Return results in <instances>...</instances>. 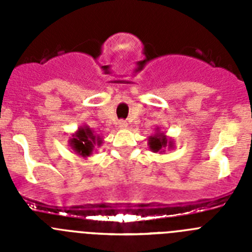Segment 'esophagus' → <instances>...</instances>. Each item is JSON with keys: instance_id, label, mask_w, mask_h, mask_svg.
<instances>
[{"instance_id": "esophagus-1", "label": "esophagus", "mask_w": 252, "mask_h": 252, "mask_svg": "<svg viewBox=\"0 0 252 252\" xmlns=\"http://www.w3.org/2000/svg\"><path fill=\"white\" fill-rule=\"evenodd\" d=\"M117 125H119V127H120V128H126V127H127V126H128L127 122L124 121V120H121V121H119V124H117Z\"/></svg>"}]
</instances>
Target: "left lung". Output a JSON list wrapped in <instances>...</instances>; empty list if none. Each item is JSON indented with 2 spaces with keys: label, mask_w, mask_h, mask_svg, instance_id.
Masks as SVG:
<instances>
[{
  "label": "left lung",
  "mask_w": 252,
  "mask_h": 252,
  "mask_svg": "<svg viewBox=\"0 0 252 252\" xmlns=\"http://www.w3.org/2000/svg\"><path fill=\"white\" fill-rule=\"evenodd\" d=\"M149 148L153 153L165 154V149H174V141L158 127L157 132L149 137Z\"/></svg>",
  "instance_id": "1"
}]
</instances>
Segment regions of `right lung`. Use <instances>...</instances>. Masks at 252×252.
I'll return each instance as SVG.
<instances>
[{
  "instance_id": "1",
  "label": "right lung",
  "mask_w": 252,
  "mask_h": 252,
  "mask_svg": "<svg viewBox=\"0 0 252 252\" xmlns=\"http://www.w3.org/2000/svg\"><path fill=\"white\" fill-rule=\"evenodd\" d=\"M101 136L94 135L88 126H81L69 139V145L73 149V151L83 158L90 157L94 146H101Z\"/></svg>"
}]
</instances>
